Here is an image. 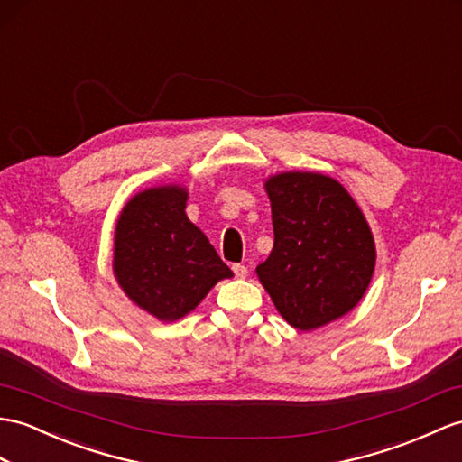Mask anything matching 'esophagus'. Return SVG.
I'll use <instances>...</instances> for the list:
<instances>
[{"label":"esophagus","mask_w":462,"mask_h":462,"mask_svg":"<svg viewBox=\"0 0 462 462\" xmlns=\"http://www.w3.org/2000/svg\"><path fill=\"white\" fill-rule=\"evenodd\" d=\"M231 268H233V274L237 278H245L246 274H249V270H246L245 264H233Z\"/></svg>","instance_id":"esophagus-1"}]
</instances>
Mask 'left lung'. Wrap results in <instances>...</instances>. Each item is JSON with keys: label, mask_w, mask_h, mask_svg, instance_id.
Listing matches in <instances>:
<instances>
[{"label": "left lung", "mask_w": 462, "mask_h": 462, "mask_svg": "<svg viewBox=\"0 0 462 462\" xmlns=\"http://www.w3.org/2000/svg\"><path fill=\"white\" fill-rule=\"evenodd\" d=\"M274 246L256 274L291 328L311 331L351 311L374 273V239L333 178L284 172L266 182Z\"/></svg>", "instance_id": "8db88e82"}]
</instances>
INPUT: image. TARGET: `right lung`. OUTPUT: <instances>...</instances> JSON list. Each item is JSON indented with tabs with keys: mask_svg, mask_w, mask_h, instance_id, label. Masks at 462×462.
I'll use <instances>...</instances> for the list:
<instances>
[{
	"mask_svg": "<svg viewBox=\"0 0 462 462\" xmlns=\"http://www.w3.org/2000/svg\"><path fill=\"white\" fill-rule=\"evenodd\" d=\"M182 188H152L123 209L114 270L125 294L162 321L192 311L219 280L233 276L208 237L186 217Z\"/></svg>",
	"mask_w": 462,
	"mask_h": 462,
	"instance_id": "right-lung-1",
	"label": "right lung"
}]
</instances>
